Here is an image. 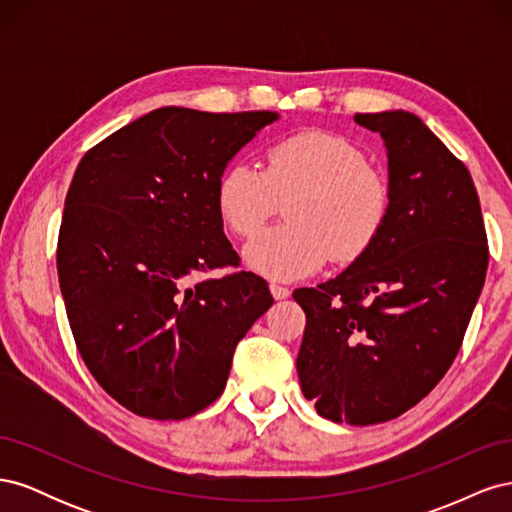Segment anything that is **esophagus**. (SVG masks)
I'll return each mask as SVG.
<instances>
[{"instance_id":"obj_1","label":"esophagus","mask_w":512,"mask_h":512,"mask_svg":"<svg viewBox=\"0 0 512 512\" xmlns=\"http://www.w3.org/2000/svg\"><path fill=\"white\" fill-rule=\"evenodd\" d=\"M269 290H271V294H273V299H277V301L288 299V294H290V290H288L286 286H280V284H271Z\"/></svg>"}]
</instances>
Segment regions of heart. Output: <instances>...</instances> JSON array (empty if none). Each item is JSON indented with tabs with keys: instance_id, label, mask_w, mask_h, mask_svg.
I'll list each match as a JSON object with an SVG mask.
<instances>
[{
	"instance_id": "obj_1",
	"label": "heart",
	"mask_w": 512,
	"mask_h": 512,
	"mask_svg": "<svg viewBox=\"0 0 512 512\" xmlns=\"http://www.w3.org/2000/svg\"><path fill=\"white\" fill-rule=\"evenodd\" d=\"M288 203L290 224L260 232L245 245V265L294 280L327 262L359 258L374 243L391 203L389 181L342 136L301 132L267 151L265 175L232 164L218 183V207L239 237H252Z\"/></svg>"
}]
</instances>
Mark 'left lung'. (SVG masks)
I'll list each match as a JSON object with an SVG mask.
<instances>
[{
  "mask_svg": "<svg viewBox=\"0 0 512 512\" xmlns=\"http://www.w3.org/2000/svg\"><path fill=\"white\" fill-rule=\"evenodd\" d=\"M389 160L391 203L367 250L333 280L294 290L307 318L297 371L322 418L391 421L455 361L487 275L468 168L408 111L356 113Z\"/></svg>",
  "mask_w": 512,
  "mask_h": 512,
  "instance_id": "obj_1",
  "label": "left lung"
}]
</instances>
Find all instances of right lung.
Masks as SVG:
<instances>
[{"mask_svg": "<svg viewBox=\"0 0 512 512\" xmlns=\"http://www.w3.org/2000/svg\"><path fill=\"white\" fill-rule=\"evenodd\" d=\"M277 119L164 106L76 166L59 228V288L91 376L138 416L181 421L213 404L239 339L273 305L254 273L188 282L237 267L218 183Z\"/></svg>", "mask_w": 512, "mask_h": 512, "instance_id": "1", "label": "right lung"}]
</instances>
